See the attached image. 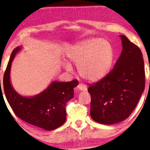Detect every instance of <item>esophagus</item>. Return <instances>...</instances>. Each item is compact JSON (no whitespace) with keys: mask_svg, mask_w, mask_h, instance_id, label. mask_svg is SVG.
<instances>
[{"mask_svg":"<svg viewBox=\"0 0 150 150\" xmlns=\"http://www.w3.org/2000/svg\"><path fill=\"white\" fill-rule=\"evenodd\" d=\"M78 89L80 91H87V87L86 85L83 84H79L78 85Z\"/></svg>","mask_w":150,"mask_h":150,"instance_id":"esophagus-1","label":"esophagus"}]
</instances>
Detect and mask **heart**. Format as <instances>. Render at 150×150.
<instances>
[{
	"label": "heart",
	"mask_w": 150,
	"mask_h": 150,
	"mask_svg": "<svg viewBox=\"0 0 150 150\" xmlns=\"http://www.w3.org/2000/svg\"><path fill=\"white\" fill-rule=\"evenodd\" d=\"M70 62L78 66L80 76L88 81H97L109 72L114 61V51L109 41L101 38L88 39L77 43L68 55ZM65 69L72 70L65 62Z\"/></svg>",
	"instance_id": "b5f03b06"
}]
</instances>
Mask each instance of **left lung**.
I'll return each instance as SVG.
<instances>
[{"label": "left lung", "mask_w": 150, "mask_h": 150, "mask_svg": "<svg viewBox=\"0 0 150 150\" xmlns=\"http://www.w3.org/2000/svg\"><path fill=\"white\" fill-rule=\"evenodd\" d=\"M121 40V56L111 72L89 84L91 116L97 123L112 125L123 121L136 107L145 88V69L139 48L126 38Z\"/></svg>", "instance_id": "8db88e82"}]
</instances>
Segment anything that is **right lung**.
Listing matches in <instances>:
<instances>
[{
	"label": "right lung",
	"mask_w": 150,
	"mask_h": 150,
	"mask_svg": "<svg viewBox=\"0 0 150 150\" xmlns=\"http://www.w3.org/2000/svg\"><path fill=\"white\" fill-rule=\"evenodd\" d=\"M23 46L15 47L11 55L3 78L4 93L15 115L31 125L46 131L56 129L65 123L66 105L74 96V88L76 80L68 82L52 81L44 91L32 96H25L17 93L11 81L12 62Z\"/></svg>",
	"instance_id": "obj_1"
}]
</instances>
